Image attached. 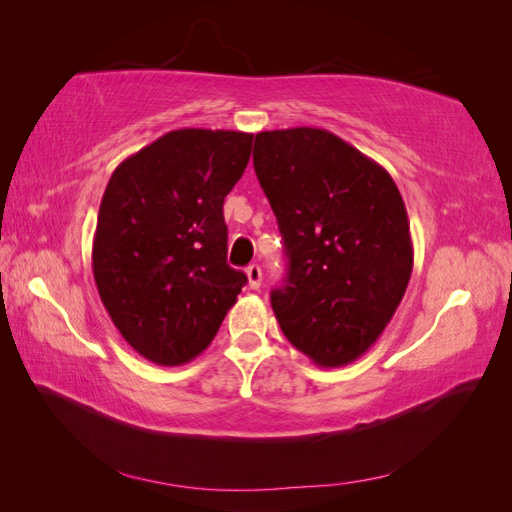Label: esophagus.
Segmentation results:
<instances>
[{"mask_svg": "<svg viewBox=\"0 0 512 512\" xmlns=\"http://www.w3.org/2000/svg\"><path fill=\"white\" fill-rule=\"evenodd\" d=\"M245 275H247V282H250V288L258 290L262 282V269L258 265H250L245 269Z\"/></svg>", "mask_w": 512, "mask_h": 512, "instance_id": "34e87169", "label": "esophagus"}]
</instances>
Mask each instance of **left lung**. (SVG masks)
I'll return each instance as SVG.
<instances>
[{
  "label": "left lung",
  "instance_id": "obj_1",
  "mask_svg": "<svg viewBox=\"0 0 512 512\" xmlns=\"http://www.w3.org/2000/svg\"><path fill=\"white\" fill-rule=\"evenodd\" d=\"M254 170L284 237L288 273L271 307L320 367L359 359L412 275L404 198L386 170L320 128L258 132Z\"/></svg>",
  "mask_w": 512,
  "mask_h": 512
}]
</instances>
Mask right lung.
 Segmentation results:
<instances>
[{
    "label": "right lung",
    "mask_w": 512,
    "mask_h": 512,
    "mask_svg": "<svg viewBox=\"0 0 512 512\" xmlns=\"http://www.w3.org/2000/svg\"><path fill=\"white\" fill-rule=\"evenodd\" d=\"M252 138L173 130L108 179L91 252L94 280L123 339L151 363L196 359L247 282L226 262L224 198L250 162Z\"/></svg>",
    "instance_id": "obj_1"
}]
</instances>
